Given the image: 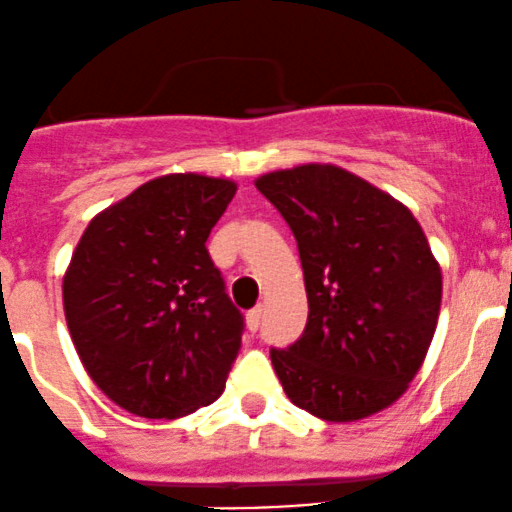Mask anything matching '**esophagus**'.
I'll return each instance as SVG.
<instances>
[{
    "instance_id": "1",
    "label": "esophagus",
    "mask_w": 512,
    "mask_h": 512,
    "mask_svg": "<svg viewBox=\"0 0 512 512\" xmlns=\"http://www.w3.org/2000/svg\"><path fill=\"white\" fill-rule=\"evenodd\" d=\"M262 312H265V309H262V307H255V309H250V312H247L245 322H247V329H250V332H257V329H260Z\"/></svg>"
}]
</instances>
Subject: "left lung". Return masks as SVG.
<instances>
[{
    "instance_id": "1",
    "label": "left lung",
    "mask_w": 512,
    "mask_h": 512,
    "mask_svg": "<svg viewBox=\"0 0 512 512\" xmlns=\"http://www.w3.org/2000/svg\"><path fill=\"white\" fill-rule=\"evenodd\" d=\"M299 247L307 327L270 359L287 399L332 423L404 396L441 312V265L409 208L332 163L255 180Z\"/></svg>"
}]
</instances>
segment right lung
Listing matches in <instances>:
<instances>
[{"mask_svg": "<svg viewBox=\"0 0 512 512\" xmlns=\"http://www.w3.org/2000/svg\"><path fill=\"white\" fill-rule=\"evenodd\" d=\"M237 183L148 180L91 220L64 272V314L91 381L128 414L180 418L213 404L242 344V314L208 255Z\"/></svg>", "mask_w": 512, "mask_h": 512, "instance_id": "obj_1", "label": "right lung"}]
</instances>
